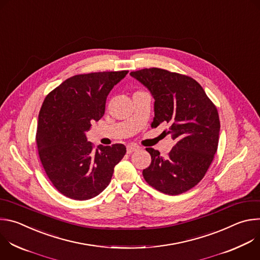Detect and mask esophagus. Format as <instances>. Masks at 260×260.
<instances>
[{
  "mask_svg": "<svg viewBox=\"0 0 260 260\" xmlns=\"http://www.w3.org/2000/svg\"><path fill=\"white\" fill-rule=\"evenodd\" d=\"M137 150H139V147L136 146V145H129V146L126 147V152L128 154H131V153H133V152H135Z\"/></svg>",
  "mask_w": 260,
  "mask_h": 260,
  "instance_id": "esophagus-1",
  "label": "esophagus"
}]
</instances>
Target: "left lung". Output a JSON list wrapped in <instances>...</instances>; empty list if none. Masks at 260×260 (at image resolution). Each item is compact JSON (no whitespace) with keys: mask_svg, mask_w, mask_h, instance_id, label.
Masks as SVG:
<instances>
[{"mask_svg":"<svg viewBox=\"0 0 260 260\" xmlns=\"http://www.w3.org/2000/svg\"><path fill=\"white\" fill-rule=\"evenodd\" d=\"M129 75L154 99L152 125L170 123L168 134L176 142L168 157L153 148L150 166L143 170L146 182L155 189L177 196L194 187L204 178L217 151L220 121L216 107L192 78L151 68Z\"/></svg>","mask_w":260,"mask_h":260,"instance_id":"1","label":"left lung"}]
</instances>
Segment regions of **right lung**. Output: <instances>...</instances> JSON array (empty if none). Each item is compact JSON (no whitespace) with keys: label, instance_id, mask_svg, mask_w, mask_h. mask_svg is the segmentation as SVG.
I'll use <instances>...</instances> for the list:
<instances>
[{"label":"right lung","instance_id":"1","mask_svg":"<svg viewBox=\"0 0 260 260\" xmlns=\"http://www.w3.org/2000/svg\"><path fill=\"white\" fill-rule=\"evenodd\" d=\"M127 73L73 76L43 102L36 137L39 156L51 183L67 198L86 201L99 196L126 152L122 144L94 150L86 133L103 117L108 94Z\"/></svg>","mask_w":260,"mask_h":260}]
</instances>
